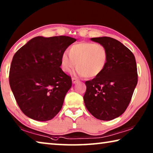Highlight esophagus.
Wrapping results in <instances>:
<instances>
[{"label": "esophagus", "mask_w": 153, "mask_h": 153, "mask_svg": "<svg viewBox=\"0 0 153 153\" xmlns=\"http://www.w3.org/2000/svg\"><path fill=\"white\" fill-rule=\"evenodd\" d=\"M72 82H73V84H76V82H79V79L76 78V77H72Z\"/></svg>", "instance_id": "34e87169"}]
</instances>
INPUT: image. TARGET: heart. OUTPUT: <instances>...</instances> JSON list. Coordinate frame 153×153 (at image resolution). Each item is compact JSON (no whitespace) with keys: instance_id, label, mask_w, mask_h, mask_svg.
Listing matches in <instances>:
<instances>
[{"instance_id":"1","label":"heart","mask_w":153,"mask_h":153,"mask_svg":"<svg viewBox=\"0 0 153 153\" xmlns=\"http://www.w3.org/2000/svg\"><path fill=\"white\" fill-rule=\"evenodd\" d=\"M108 61V51L104 45L92 42L76 44L61 59V68L69 73L77 67L78 73L86 77H94L104 70Z\"/></svg>"}]
</instances>
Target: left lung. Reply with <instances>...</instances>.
Listing matches in <instances>:
<instances>
[{
    "label": "left lung",
    "mask_w": 153,
    "mask_h": 153,
    "mask_svg": "<svg viewBox=\"0 0 153 153\" xmlns=\"http://www.w3.org/2000/svg\"><path fill=\"white\" fill-rule=\"evenodd\" d=\"M91 40L105 46L108 61L101 74L85 82L84 104L98 120H112L125 112L138 83L135 56L114 38L105 36Z\"/></svg>",
    "instance_id": "8db88e82"
}]
</instances>
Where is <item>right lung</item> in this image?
<instances>
[{"instance_id": "obj_1", "label": "right lung", "mask_w": 153, "mask_h": 153, "mask_svg": "<svg viewBox=\"0 0 153 153\" xmlns=\"http://www.w3.org/2000/svg\"><path fill=\"white\" fill-rule=\"evenodd\" d=\"M76 39L66 36L31 39L12 59L9 84L20 109L32 120L55 117L71 87V78L61 68L65 51Z\"/></svg>"}]
</instances>
